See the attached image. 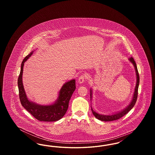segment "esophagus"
I'll return each mask as SVG.
<instances>
[{
    "instance_id": "esophagus-1",
    "label": "esophagus",
    "mask_w": 155,
    "mask_h": 155,
    "mask_svg": "<svg viewBox=\"0 0 155 155\" xmlns=\"http://www.w3.org/2000/svg\"><path fill=\"white\" fill-rule=\"evenodd\" d=\"M86 78H87L86 76H85L84 74H82V75H81V76L79 77V78H78V81L79 83L82 84V83H83V82L85 81V80H86Z\"/></svg>"
}]
</instances>
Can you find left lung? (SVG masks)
Wrapping results in <instances>:
<instances>
[{"label":"left lung","mask_w":155,"mask_h":155,"mask_svg":"<svg viewBox=\"0 0 155 155\" xmlns=\"http://www.w3.org/2000/svg\"><path fill=\"white\" fill-rule=\"evenodd\" d=\"M129 60L133 63V65L134 66L135 69V71H136V74H137V84H136L134 94V95H133V100H132L131 102L123 110L121 111L120 112H118L116 114H113V115H109V116H106V115H102V114H97L95 111H94V110L91 107V110H92V112L93 114L98 120L103 121H111L117 120L119 118H121L122 117H123L124 115H125L127 113H128L130 111L133 109V107L135 104V103H136L137 100V97H138V87H139V83H140V75H139L136 63H135V60L133 59V58L131 57L129 59ZM90 92H91L90 96H91V100L92 91H90Z\"/></svg>","instance_id":"1"}]
</instances>
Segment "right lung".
<instances>
[{"label": "right lung", "instance_id": "1", "mask_svg": "<svg viewBox=\"0 0 155 155\" xmlns=\"http://www.w3.org/2000/svg\"><path fill=\"white\" fill-rule=\"evenodd\" d=\"M30 53L22 60L21 71L18 78L19 97L22 106L34 117L40 121H56L62 118L66 114L68 103L75 89V80H73L64 84L59 92V97L56 103L49 106H41L30 102L25 95L22 82V71L24 62L33 54Z\"/></svg>", "mask_w": 155, "mask_h": 155}]
</instances>
